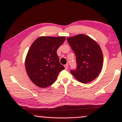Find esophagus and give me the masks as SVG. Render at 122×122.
Wrapping results in <instances>:
<instances>
[{"mask_svg":"<svg viewBox=\"0 0 122 122\" xmlns=\"http://www.w3.org/2000/svg\"><path fill=\"white\" fill-rule=\"evenodd\" d=\"M64 67H65V69H66V70H67V69H68V65H67V64L65 65H64Z\"/></svg>","mask_w":122,"mask_h":122,"instance_id":"esophagus-1","label":"esophagus"}]
</instances>
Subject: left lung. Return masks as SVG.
Listing matches in <instances>:
<instances>
[{
    "label": "left lung",
    "mask_w": 122,
    "mask_h": 122,
    "mask_svg": "<svg viewBox=\"0 0 122 122\" xmlns=\"http://www.w3.org/2000/svg\"><path fill=\"white\" fill-rule=\"evenodd\" d=\"M75 53L77 69L70 72L81 83H88L100 74L103 64V55L99 45L88 35L78 34L67 39Z\"/></svg>",
    "instance_id": "left-lung-1"
}]
</instances>
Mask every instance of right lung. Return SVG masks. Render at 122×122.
<instances>
[{
  "mask_svg": "<svg viewBox=\"0 0 122 122\" xmlns=\"http://www.w3.org/2000/svg\"><path fill=\"white\" fill-rule=\"evenodd\" d=\"M65 36H40L31 45L26 56L25 67L28 76L37 87L46 88L56 81L64 69L59 62L57 51Z\"/></svg>",
  "mask_w": 122,
  "mask_h": 122,
  "instance_id": "right-lung-1",
  "label": "right lung"
}]
</instances>
